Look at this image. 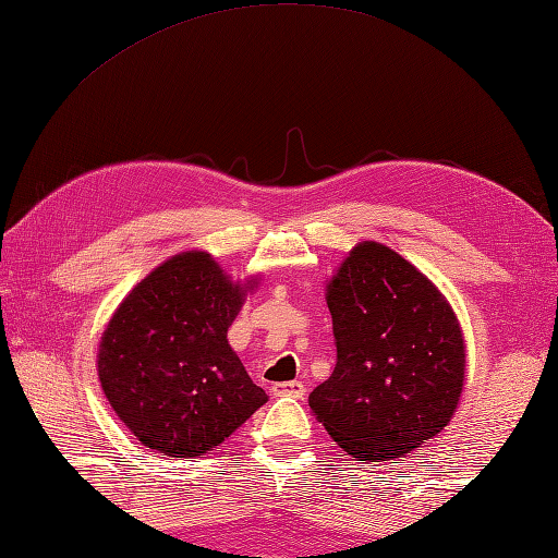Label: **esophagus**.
I'll list each match as a JSON object with an SVG mask.
<instances>
[{
  "mask_svg": "<svg viewBox=\"0 0 558 558\" xmlns=\"http://www.w3.org/2000/svg\"><path fill=\"white\" fill-rule=\"evenodd\" d=\"M276 396H292V398H304L306 396V387L302 381H282L274 387Z\"/></svg>",
  "mask_w": 558,
  "mask_h": 558,
  "instance_id": "1",
  "label": "esophagus"
}]
</instances>
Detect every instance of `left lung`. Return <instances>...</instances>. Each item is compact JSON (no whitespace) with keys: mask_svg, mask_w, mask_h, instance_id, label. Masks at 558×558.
<instances>
[{"mask_svg":"<svg viewBox=\"0 0 558 558\" xmlns=\"http://www.w3.org/2000/svg\"><path fill=\"white\" fill-rule=\"evenodd\" d=\"M337 365L308 396L361 464L408 454L448 426L464 387V337L446 296L379 242L355 245L327 284Z\"/></svg>","mask_w":558,"mask_h":558,"instance_id":"8db88e82","label":"left lung"}]
</instances>
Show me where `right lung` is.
<instances>
[{"label": "right lung", "mask_w": 558, "mask_h": 558, "mask_svg": "<svg viewBox=\"0 0 558 558\" xmlns=\"http://www.w3.org/2000/svg\"><path fill=\"white\" fill-rule=\"evenodd\" d=\"M254 284L228 280L207 252H183L112 313L98 379L143 446L167 457L205 454L268 401L226 339Z\"/></svg>", "instance_id": "right-lung-1"}]
</instances>
